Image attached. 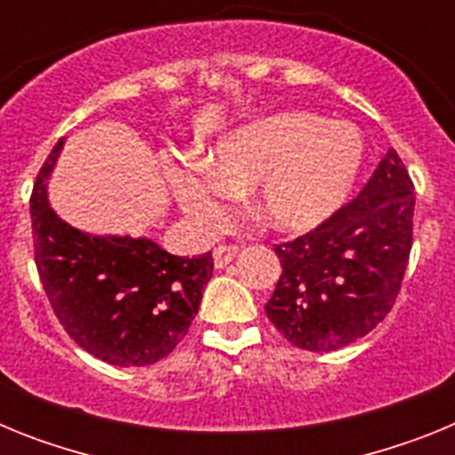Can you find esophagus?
Returning <instances> with one entry per match:
<instances>
[{
  "label": "esophagus",
  "instance_id": "1",
  "mask_svg": "<svg viewBox=\"0 0 455 455\" xmlns=\"http://www.w3.org/2000/svg\"><path fill=\"white\" fill-rule=\"evenodd\" d=\"M236 252H239V248H236V246H219L214 251V267L216 268H225L228 264L232 262V259H235Z\"/></svg>",
  "mask_w": 455,
  "mask_h": 455
}]
</instances>
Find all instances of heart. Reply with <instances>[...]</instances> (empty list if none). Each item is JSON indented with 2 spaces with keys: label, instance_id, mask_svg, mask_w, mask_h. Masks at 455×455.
Returning <instances> with one entry per match:
<instances>
[{
  "label": "heart",
  "instance_id": "b5f03b06",
  "mask_svg": "<svg viewBox=\"0 0 455 455\" xmlns=\"http://www.w3.org/2000/svg\"><path fill=\"white\" fill-rule=\"evenodd\" d=\"M367 164V140L351 123L312 111H284L236 127L207 164L168 159L166 175L182 209L214 228L236 188L255 187L252 207L283 232L312 230L351 198Z\"/></svg>",
  "mask_w": 455,
  "mask_h": 455
}]
</instances>
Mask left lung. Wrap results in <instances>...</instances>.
<instances>
[{
	"label": "left lung",
	"instance_id": "1",
	"mask_svg": "<svg viewBox=\"0 0 455 455\" xmlns=\"http://www.w3.org/2000/svg\"><path fill=\"white\" fill-rule=\"evenodd\" d=\"M389 148L357 198L299 239L275 246L283 275L264 305L293 347H348L387 316L412 248L415 191Z\"/></svg>",
	"mask_w": 455,
	"mask_h": 455
}]
</instances>
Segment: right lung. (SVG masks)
<instances>
[{
    "instance_id": "right-lung-1",
    "label": "right lung",
    "mask_w": 455,
    "mask_h": 455,
    "mask_svg": "<svg viewBox=\"0 0 455 455\" xmlns=\"http://www.w3.org/2000/svg\"><path fill=\"white\" fill-rule=\"evenodd\" d=\"M63 139L40 168L31 193V228L40 283L56 319L84 351L116 367L166 357L198 315L212 280V252L178 257L146 236L88 235L59 219L47 180Z\"/></svg>"
}]
</instances>
